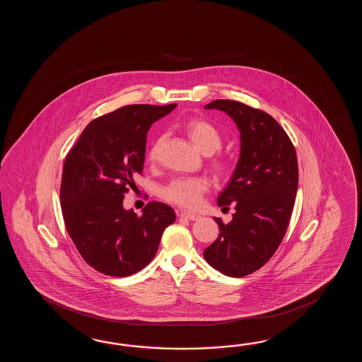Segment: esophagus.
Returning a JSON list of instances; mask_svg holds the SVG:
<instances>
[{"mask_svg":"<svg viewBox=\"0 0 362 362\" xmlns=\"http://www.w3.org/2000/svg\"><path fill=\"white\" fill-rule=\"evenodd\" d=\"M178 216L181 217V218H185V220H190V221H195V220H198L200 216L197 215V214H192V212H186V211H181Z\"/></svg>","mask_w":362,"mask_h":362,"instance_id":"34e87169","label":"esophagus"}]
</instances>
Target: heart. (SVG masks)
Instances as JSON below:
<instances>
[{"label":"heart","mask_w":362,"mask_h":362,"mask_svg":"<svg viewBox=\"0 0 362 362\" xmlns=\"http://www.w3.org/2000/svg\"><path fill=\"white\" fill-rule=\"evenodd\" d=\"M185 132L192 139L194 146L203 154H212L221 147V134L211 123L202 119H192L185 124ZM163 137L155 139L154 144L147 151V160L156 163L159 159ZM212 167L218 173H225L229 165L223 159H215ZM208 190V182L203 177H177L162 189V197L167 202L177 204L180 207L197 208L202 202L203 194Z\"/></svg>","instance_id":"obj_1"}]
</instances>
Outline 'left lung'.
Instances as JSON below:
<instances>
[{"label":"left lung","instance_id":"8db88e82","mask_svg":"<svg viewBox=\"0 0 362 362\" xmlns=\"http://www.w3.org/2000/svg\"><path fill=\"white\" fill-rule=\"evenodd\" d=\"M204 108L221 110L237 124L240 154L217 199L223 209L233 203V220L216 217L220 234L203 256L225 276L245 277L260 269L285 237L299 181L296 151L284 128L262 110L230 100Z\"/></svg>","mask_w":362,"mask_h":362}]
</instances>
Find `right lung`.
<instances>
[{"label": "right lung", "instance_id": "right-lung-1", "mask_svg": "<svg viewBox=\"0 0 362 362\" xmlns=\"http://www.w3.org/2000/svg\"><path fill=\"white\" fill-rule=\"evenodd\" d=\"M177 105H129L88 124L63 164L61 207L77 251L106 276L127 277L154 259L173 208L150 202L137 216L124 194L142 173L147 132Z\"/></svg>", "mask_w": 362, "mask_h": 362}]
</instances>
